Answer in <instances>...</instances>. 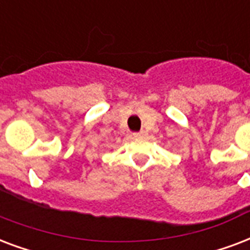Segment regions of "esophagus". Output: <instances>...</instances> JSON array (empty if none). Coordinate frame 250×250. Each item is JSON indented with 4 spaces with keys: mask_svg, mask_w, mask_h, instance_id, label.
<instances>
[{
    "mask_svg": "<svg viewBox=\"0 0 250 250\" xmlns=\"http://www.w3.org/2000/svg\"><path fill=\"white\" fill-rule=\"evenodd\" d=\"M146 131H140V132L133 133V136H135V138H143V136H146Z\"/></svg>",
    "mask_w": 250,
    "mask_h": 250,
    "instance_id": "esophagus-1",
    "label": "esophagus"
}]
</instances>
